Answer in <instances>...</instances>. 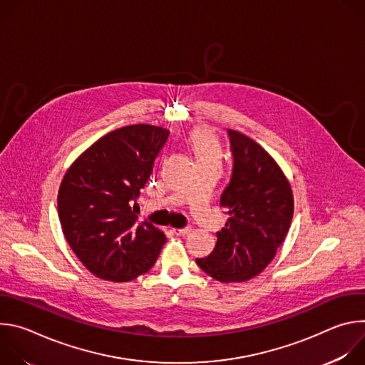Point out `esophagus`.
Returning a JSON list of instances; mask_svg holds the SVG:
<instances>
[{
    "mask_svg": "<svg viewBox=\"0 0 365 365\" xmlns=\"http://www.w3.org/2000/svg\"><path fill=\"white\" fill-rule=\"evenodd\" d=\"M172 231H173V234H176V235H179V237H185V235H187L192 230H190V228H180V230H179V228H173Z\"/></svg>",
    "mask_w": 365,
    "mask_h": 365,
    "instance_id": "obj_1",
    "label": "esophagus"
}]
</instances>
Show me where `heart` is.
<instances>
[{
  "label": "heart",
  "mask_w": 365,
  "mask_h": 365,
  "mask_svg": "<svg viewBox=\"0 0 365 365\" xmlns=\"http://www.w3.org/2000/svg\"><path fill=\"white\" fill-rule=\"evenodd\" d=\"M189 145L196 160H210L221 158V145L217 137L207 130H195L189 135Z\"/></svg>",
  "instance_id": "obj_1"
}]
</instances>
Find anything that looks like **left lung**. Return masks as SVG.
<instances>
[{"label":"left lung","instance_id":"8db88e82","mask_svg":"<svg viewBox=\"0 0 365 365\" xmlns=\"http://www.w3.org/2000/svg\"><path fill=\"white\" fill-rule=\"evenodd\" d=\"M234 169L221 196L230 215L214 251L197 266L221 283L247 282L262 273L283 244L293 218L292 186L272 155L245 134L228 130Z\"/></svg>","mask_w":365,"mask_h":365}]
</instances>
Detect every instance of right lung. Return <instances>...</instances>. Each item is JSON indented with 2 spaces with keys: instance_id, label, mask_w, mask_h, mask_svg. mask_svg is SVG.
I'll list each match as a JSON object with an SVG mask.
<instances>
[{
  "instance_id": "obj_1",
  "label": "right lung",
  "mask_w": 365,
  "mask_h": 365,
  "mask_svg": "<svg viewBox=\"0 0 365 365\" xmlns=\"http://www.w3.org/2000/svg\"><path fill=\"white\" fill-rule=\"evenodd\" d=\"M169 131L150 124L114 130L88 147L66 170L58 211L63 235L96 277L123 283L147 273L166 242L138 222L133 202L148 180Z\"/></svg>"
}]
</instances>
